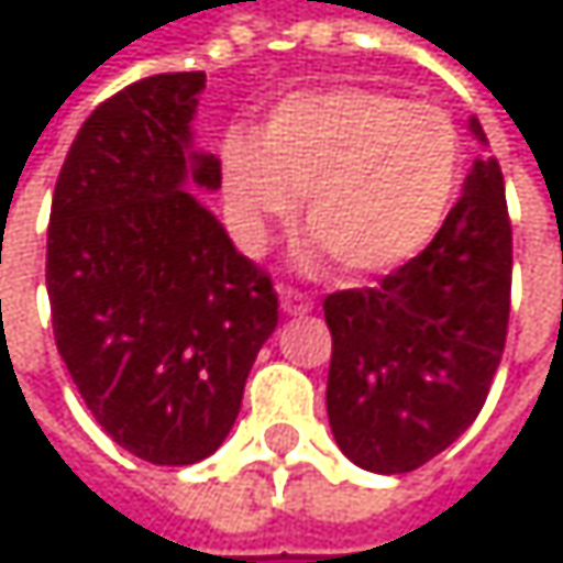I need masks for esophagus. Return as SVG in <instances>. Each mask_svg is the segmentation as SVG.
<instances>
[{"mask_svg":"<svg viewBox=\"0 0 563 563\" xmlns=\"http://www.w3.org/2000/svg\"><path fill=\"white\" fill-rule=\"evenodd\" d=\"M280 309L286 316H306L312 309V299L302 296L299 289H289V286H280Z\"/></svg>","mask_w":563,"mask_h":563,"instance_id":"esophagus-1","label":"esophagus"}]
</instances>
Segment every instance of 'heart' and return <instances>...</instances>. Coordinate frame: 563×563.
Returning <instances> with one entry per match:
<instances>
[{"label": "heart", "mask_w": 563, "mask_h": 563, "mask_svg": "<svg viewBox=\"0 0 563 563\" xmlns=\"http://www.w3.org/2000/svg\"><path fill=\"white\" fill-rule=\"evenodd\" d=\"M238 234L261 251L302 199V267L322 257L349 277L391 274L443 228L463 181L456 123L430 103L378 87H322L286 97L257 140L231 136L221 153Z\"/></svg>", "instance_id": "b5f03b06"}]
</instances>
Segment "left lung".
<instances>
[{
	"mask_svg": "<svg viewBox=\"0 0 563 563\" xmlns=\"http://www.w3.org/2000/svg\"><path fill=\"white\" fill-rule=\"evenodd\" d=\"M470 133L486 146L479 120ZM511 296L506 181L479 156L437 238L378 286L325 296V410L339 450L368 473H410L483 410L503 362Z\"/></svg>",
	"mask_w": 563,
	"mask_h": 563,
	"instance_id": "1",
	"label": "left lung"
}]
</instances>
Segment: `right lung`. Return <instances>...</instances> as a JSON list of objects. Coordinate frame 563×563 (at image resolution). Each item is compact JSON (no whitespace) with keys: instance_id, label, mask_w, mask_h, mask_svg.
<instances>
[{"instance_id":"1","label":"right lung","mask_w":563,"mask_h":563,"mask_svg":"<svg viewBox=\"0 0 563 563\" xmlns=\"http://www.w3.org/2000/svg\"><path fill=\"white\" fill-rule=\"evenodd\" d=\"M205 70L143 77L103 100L67 150L48 224L55 342L97 423L133 456L191 466L231 433L277 292L191 188Z\"/></svg>"}]
</instances>
